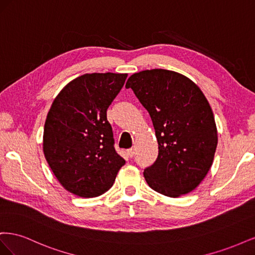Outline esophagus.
I'll return each mask as SVG.
<instances>
[{"instance_id":"esophagus-1","label":"esophagus","mask_w":255,"mask_h":255,"mask_svg":"<svg viewBox=\"0 0 255 255\" xmlns=\"http://www.w3.org/2000/svg\"><path fill=\"white\" fill-rule=\"evenodd\" d=\"M127 154H128V156H129V157H133L134 155H135V149H128V150H127Z\"/></svg>"}]
</instances>
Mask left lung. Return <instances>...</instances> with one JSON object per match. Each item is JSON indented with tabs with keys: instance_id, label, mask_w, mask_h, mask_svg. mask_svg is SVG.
Returning a JSON list of instances; mask_svg holds the SVG:
<instances>
[{
	"instance_id": "8db88e82",
	"label": "left lung",
	"mask_w": 255,
	"mask_h": 255,
	"mask_svg": "<svg viewBox=\"0 0 255 255\" xmlns=\"http://www.w3.org/2000/svg\"><path fill=\"white\" fill-rule=\"evenodd\" d=\"M127 88L150 114L158 155L143 175L159 194L177 198L199 186L210 170L218 143L212 107L187 76L165 69L130 75Z\"/></svg>"
}]
</instances>
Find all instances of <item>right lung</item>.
Instances as JSON below:
<instances>
[{
    "instance_id": "right-lung-1",
    "label": "right lung",
    "mask_w": 255,
    "mask_h": 255,
    "mask_svg": "<svg viewBox=\"0 0 255 255\" xmlns=\"http://www.w3.org/2000/svg\"><path fill=\"white\" fill-rule=\"evenodd\" d=\"M128 73H86L54 99L43 129V154L58 182L82 198L104 194L126 164L114 148L106 111Z\"/></svg>"
}]
</instances>
